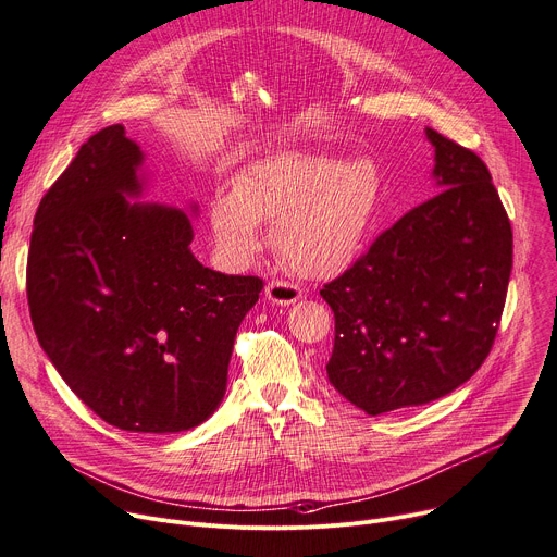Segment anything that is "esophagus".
I'll return each instance as SVG.
<instances>
[{
	"instance_id": "34e87169",
	"label": "esophagus",
	"mask_w": 557,
	"mask_h": 557,
	"mask_svg": "<svg viewBox=\"0 0 557 557\" xmlns=\"http://www.w3.org/2000/svg\"><path fill=\"white\" fill-rule=\"evenodd\" d=\"M267 298L273 305L288 307V305H296L302 298V288L296 286V284H290V282H269Z\"/></svg>"
}]
</instances>
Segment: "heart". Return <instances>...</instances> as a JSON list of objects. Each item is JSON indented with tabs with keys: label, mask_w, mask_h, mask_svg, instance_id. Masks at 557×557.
<instances>
[{
	"label": "heart",
	"mask_w": 557,
	"mask_h": 557,
	"mask_svg": "<svg viewBox=\"0 0 557 557\" xmlns=\"http://www.w3.org/2000/svg\"><path fill=\"white\" fill-rule=\"evenodd\" d=\"M384 198V173L363 158L275 151L250 162L210 208L219 250L234 263L255 257L261 221H275L273 246L302 277L343 271L363 248Z\"/></svg>",
	"instance_id": "b5f03b06"
}]
</instances>
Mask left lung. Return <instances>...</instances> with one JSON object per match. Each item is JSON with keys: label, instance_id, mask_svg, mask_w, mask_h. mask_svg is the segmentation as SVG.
I'll use <instances>...</instances> for the list:
<instances>
[{"label": "left lung", "instance_id": "left-lung-1", "mask_svg": "<svg viewBox=\"0 0 557 557\" xmlns=\"http://www.w3.org/2000/svg\"><path fill=\"white\" fill-rule=\"evenodd\" d=\"M441 189L320 296L336 336L330 384L368 416L429 404L470 379L499 330L512 230L483 160L426 128Z\"/></svg>", "mask_w": 557, "mask_h": 557}]
</instances>
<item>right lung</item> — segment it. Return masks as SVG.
Returning <instances> with one entry per match:
<instances>
[{"label":"right lung","instance_id":"obj_1","mask_svg":"<svg viewBox=\"0 0 557 557\" xmlns=\"http://www.w3.org/2000/svg\"><path fill=\"white\" fill-rule=\"evenodd\" d=\"M144 162L122 124L81 146L36 212L26 296L40 347L85 406L116 429L178 433L219 408L263 284L202 267L198 205L141 200Z\"/></svg>","mask_w":557,"mask_h":557}]
</instances>
